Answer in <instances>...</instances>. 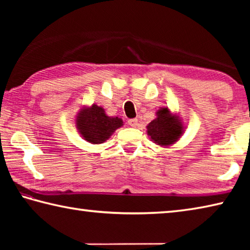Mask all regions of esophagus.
<instances>
[{
    "mask_svg": "<svg viewBox=\"0 0 250 250\" xmlns=\"http://www.w3.org/2000/svg\"><path fill=\"white\" fill-rule=\"evenodd\" d=\"M128 124L130 126L135 128V126L138 125V119H130V120H128Z\"/></svg>",
    "mask_w": 250,
    "mask_h": 250,
    "instance_id": "1",
    "label": "esophagus"
}]
</instances>
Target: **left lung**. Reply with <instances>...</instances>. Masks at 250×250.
I'll use <instances>...</instances> for the list:
<instances>
[{
	"label": "left lung",
	"mask_w": 250,
	"mask_h": 250,
	"mask_svg": "<svg viewBox=\"0 0 250 250\" xmlns=\"http://www.w3.org/2000/svg\"><path fill=\"white\" fill-rule=\"evenodd\" d=\"M185 128L179 112L171 111L167 105L155 112V118L146 125V134L156 146L168 147L180 140Z\"/></svg>",
	"instance_id": "8db88e82"
}]
</instances>
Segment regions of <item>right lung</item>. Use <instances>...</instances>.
I'll return each mask as SVG.
<instances>
[{
  "mask_svg": "<svg viewBox=\"0 0 250 250\" xmlns=\"http://www.w3.org/2000/svg\"><path fill=\"white\" fill-rule=\"evenodd\" d=\"M76 129L84 141L91 145L104 143L117 129L124 125L121 118L109 117L104 109L96 104H83L76 115Z\"/></svg>",
  "mask_w": 250,
  "mask_h": 250,
  "instance_id": "right-lung-1",
  "label": "right lung"
}]
</instances>
